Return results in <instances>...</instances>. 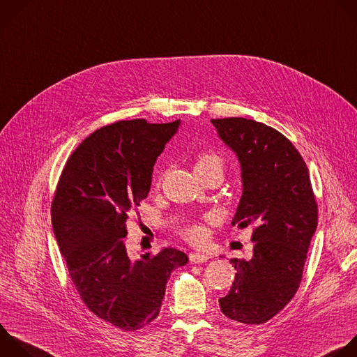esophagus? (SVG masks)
<instances>
[{"mask_svg":"<svg viewBox=\"0 0 357 357\" xmlns=\"http://www.w3.org/2000/svg\"><path fill=\"white\" fill-rule=\"evenodd\" d=\"M189 261L192 264H204L208 261V257L204 254H197V252H192L189 254Z\"/></svg>","mask_w":357,"mask_h":357,"instance_id":"34e87169","label":"esophagus"}]
</instances>
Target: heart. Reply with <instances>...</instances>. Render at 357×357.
Segmentation results:
<instances>
[{
    "label": "heart",
    "mask_w": 357,
    "mask_h": 357,
    "mask_svg": "<svg viewBox=\"0 0 357 357\" xmlns=\"http://www.w3.org/2000/svg\"><path fill=\"white\" fill-rule=\"evenodd\" d=\"M193 169L199 178L203 175L211 174V172H217V174L222 175L224 161L220 155H217L214 153L202 151L195 157ZM160 182H161V178L158 179L157 185H160ZM204 234H206L204 228L197 224H192V225H188L183 228V235L192 243H200L204 238Z\"/></svg>",
    "instance_id": "obj_1"
}]
</instances>
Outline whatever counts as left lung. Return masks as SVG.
<instances>
[{
	"mask_svg": "<svg viewBox=\"0 0 357 357\" xmlns=\"http://www.w3.org/2000/svg\"><path fill=\"white\" fill-rule=\"evenodd\" d=\"M241 165L243 196L232 225L254 224L251 259H229L236 273L221 312L241 324L273 318L294 297L318 222L308 168L282 133L244 117L213 119Z\"/></svg>",
	"mask_w": 357,
	"mask_h": 357,
	"instance_id": "left-lung-1",
	"label": "left lung"
}]
</instances>
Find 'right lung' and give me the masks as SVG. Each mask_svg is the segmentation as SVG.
<instances>
[{"mask_svg":"<svg viewBox=\"0 0 357 357\" xmlns=\"http://www.w3.org/2000/svg\"><path fill=\"white\" fill-rule=\"evenodd\" d=\"M179 121H121L88 136L68 158L52 202V224L81 300L100 319L123 331L153 322L171 272L188 264L175 248L135 261L126 221L151 188L153 167Z\"/></svg>","mask_w":357,"mask_h":357,"instance_id":"1","label":"right lung"}]
</instances>
